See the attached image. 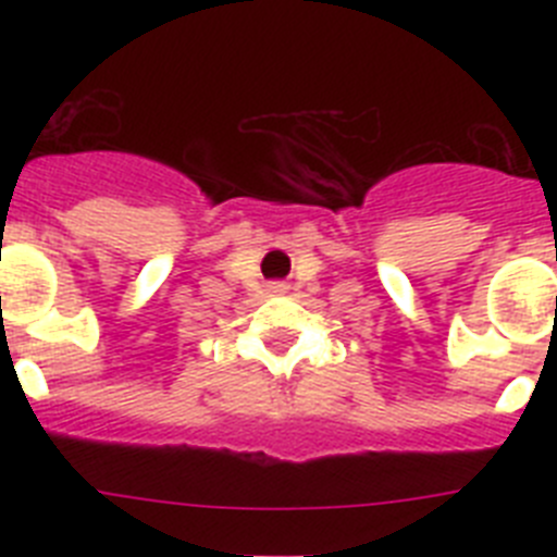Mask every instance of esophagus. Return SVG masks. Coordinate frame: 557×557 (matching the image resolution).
<instances>
[{
  "instance_id": "obj_1",
  "label": "esophagus",
  "mask_w": 557,
  "mask_h": 557,
  "mask_svg": "<svg viewBox=\"0 0 557 557\" xmlns=\"http://www.w3.org/2000/svg\"><path fill=\"white\" fill-rule=\"evenodd\" d=\"M270 289H273V293H284V289H287V287H284V284H273V287H270Z\"/></svg>"
}]
</instances>
